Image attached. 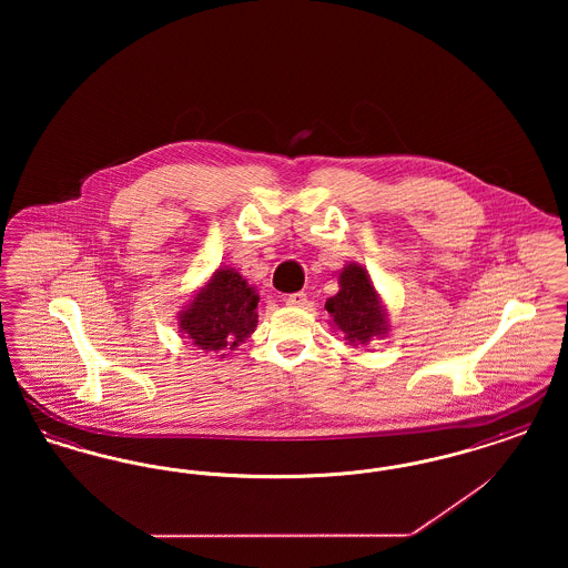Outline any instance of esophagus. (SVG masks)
Wrapping results in <instances>:
<instances>
[{
  "instance_id": "34e87169",
  "label": "esophagus",
  "mask_w": 568,
  "mask_h": 568,
  "mask_svg": "<svg viewBox=\"0 0 568 568\" xmlns=\"http://www.w3.org/2000/svg\"><path fill=\"white\" fill-rule=\"evenodd\" d=\"M306 294L304 292H296V294H290V296L285 297V304L287 306H306Z\"/></svg>"
}]
</instances>
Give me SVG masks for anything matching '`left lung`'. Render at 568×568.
Here are the masks:
<instances>
[{"instance_id":"obj_1","label":"left lung","mask_w":568,"mask_h":568,"mask_svg":"<svg viewBox=\"0 0 568 568\" xmlns=\"http://www.w3.org/2000/svg\"><path fill=\"white\" fill-rule=\"evenodd\" d=\"M338 294L325 302L334 325L345 334L349 345H368L387 334L385 308L368 272L359 264L345 266L338 276Z\"/></svg>"}]
</instances>
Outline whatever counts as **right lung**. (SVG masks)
Returning a JSON list of instances; mask_svg holds the SVG:
<instances>
[{
    "label": "right lung",
    "instance_id": "right-lung-1",
    "mask_svg": "<svg viewBox=\"0 0 568 568\" xmlns=\"http://www.w3.org/2000/svg\"><path fill=\"white\" fill-rule=\"evenodd\" d=\"M260 296L234 268H219L181 311L179 325L191 343L206 353L239 347L257 325Z\"/></svg>",
    "mask_w": 568,
    "mask_h": 568
}]
</instances>
